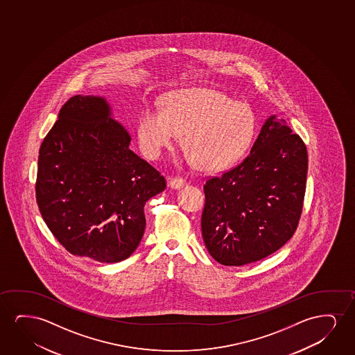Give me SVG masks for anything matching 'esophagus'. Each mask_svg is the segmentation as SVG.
I'll return each instance as SVG.
<instances>
[{"label": "esophagus", "mask_w": 355, "mask_h": 355, "mask_svg": "<svg viewBox=\"0 0 355 355\" xmlns=\"http://www.w3.org/2000/svg\"><path fill=\"white\" fill-rule=\"evenodd\" d=\"M185 184H187V182L180 177H172V178H168V180H167V185L171 189H180Z\"/></svg>", "instance_id": "1"}]
</instances>
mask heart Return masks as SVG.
Instances as JSON below:
<instances>
[{"mask_svg":"<svg viewBox=\"0 0 355 355\" xmlns=\"http://www.w3.org/2000/svg\"><path fill=\"white\" fill-rule=\"evenodd\" d=\"M256 127V116L246 104L212 88H189L167 94L162 110L144 107L137 136L144 155L156 160L183 135L189 164L222 171L245 155Z\"/></svg>","mask_w":355,"mask_h":355,"instance_id":"heart-1","label":"heart"}]
</instances>
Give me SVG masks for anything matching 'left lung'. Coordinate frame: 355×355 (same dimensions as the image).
Returning <instances> with one entry per match:
<instances>
[{
    "label": "left lung",
    "mask_w": 355,
    "mask_h": 355,
    "mask_svg": "<svg viewBox=\"0 0 355 355\" xmlns=\"http://www.w3.org/2000/svg\"><path fill=\"white\" fill-rule=\"evenodd\" d=\"M308 154L301 137L272 115L248 157L204 185L201 230L223 266L257 262L292 238L301 218Z\"/></svg>",
    "instance_id": "obj_1"
}]
</instances>
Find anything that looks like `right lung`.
I'll use <instances>...</instances> for the list:
<instances>
[{
  "instance_id": "obj_1",
  "label": "right lung",
  "mask_w": 355,
  "mask_h": 355,
  "mask_svg": "<svg viewBox=\"0 0 355 355\" xmlns=\"http://www.w3.org/2000/svg\"><path fill=\"white\" fill-rule=\"evenodd\" d=\"M130 143L107 99L81 94L64 104L44 137L36 200L49 230L71 254L121 262L141 243L144 205L166 182Z\"/></svg>"
}]
</instances>
